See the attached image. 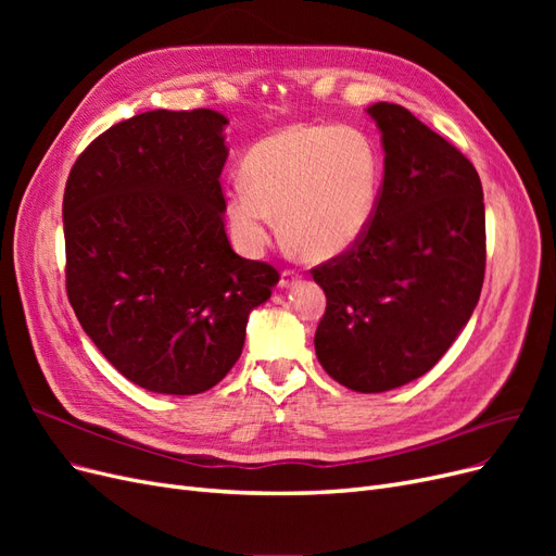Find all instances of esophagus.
I'll return each instance as SVG.
<instances>
[{
	"instance_id": "34e87169",
	"label": "esophagus",
	"mask_w": 556,
	"mask_h": 556,
	"mask_svg": "<svg viewBox=\"0 0 556 556\" xmlns=\"http://www.w3.org/2000/svg\"><path fill=\"white\" fill-rule=\"evenodd\" d=\"M299 271H294V268H285V271L280 274V288H285V290H288V288H294V285L299 282Z\"/></svg>"
}]
</instances>
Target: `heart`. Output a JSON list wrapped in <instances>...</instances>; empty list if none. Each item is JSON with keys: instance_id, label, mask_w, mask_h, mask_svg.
Segmentation results:
<instances>
[{"instance_id": "1", "label": "heart", "mask_w": 556, "mask_h": 556, "mask_svg": "<svg viewBox=\"0 0 556 556\" xmlns=\"http://www.w3.org/2000/svg\"><path fill=\"white\" fill-rule=\"evenodd\" d=\"M380 155L359 127L292 125L257 141L243 180L227 190V220L245 252L262 250L276 229L311 262L341 257L374 220Z\"/></svg>"}]
</instances>
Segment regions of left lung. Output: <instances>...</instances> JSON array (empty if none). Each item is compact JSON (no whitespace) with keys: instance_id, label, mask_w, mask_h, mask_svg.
Returning <instances> with one entry per match:
<instances>
[{"instance_id":"left-lung-1","label":"left lung","mask_w":556,"mask_h":556,"mask_svg":"<svg viewBox=\"0 0 556 556\" xmlns=\"http://www.w3.org/2000/svg\"><path fill=\"white\" fill-rule=\"evenodd\" d=\"M366 111L382 134L384 176L364 237L313 268L327 294L315 355L336 382L376 394L445 355L480 299L486 250L476 166L408 109Z\"/></svg>"}]
</instances>
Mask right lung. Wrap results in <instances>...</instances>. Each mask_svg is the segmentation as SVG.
<instances>
[{"instance_id": "obj_1", "label": "right lung", "mask_w": 556, "mask_h": 556, "mask_svg": "<svg viewBox=\"0 0 556 556\" xmlns=\"http://www.w3.org/2000/svg\"><path fill=\"white\" fill-rule=\"evenodd\" d=\"M225 125L211 109L139 113L99 134L66 180V296L99 352L148 392L220 382L280 278L229 245Z\"/></svg>"}]
</instances>
